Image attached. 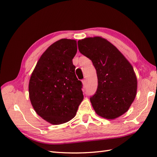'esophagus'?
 Instances as JSON below:
<instances>
[{
	"label": "esophagus",
	"mask_w": 157,
	"mask_h": 157,
	"mask_svg": "<svg viewBox=\"0 0 157 157\" xmlns=\"http://www.w3.org/2000/svg\"><path fill=\"white\" fill-rule=\"evenodd\" d=\"M82 83L83 86H85V85H86V80H85V79H83V80H82Z\"/></svg>",
	"instance_id": "34e87169"
}]
</instances>
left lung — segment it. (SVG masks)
Here are the masks:
<instances>
[{
    "instance_id": "1",
    "label": "left lung",
    "mask_w": 157,
    "mask_h": 157,
    "mask_svg": "<svg viewBox=\"0 0 157 157\" xmlns=\"http://www.w3.org/2000/svg\"><path fill=\"white\" fill-rule=\"evenodd\" d=\"M80 53L96 69L98 89L90 102L98 115L115 119L128 111L137 93V80L132 65L107 40L100 36L78 41Z\"/></svg>"
}]
</instances>
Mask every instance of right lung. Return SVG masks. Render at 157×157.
Instances as JSON below:
<instances>
[{
    "label": "right lung",
    "instance_id": "1",
    "mask_svg": "<svg viewBox=\"0 0 157 157\" xmlns=\"http://www.w3.org/2000/svg\"><path fill=\"white\" fill-rule=\"evenodd\" d=\"M77 52L75 40L56 41L42 54L30 77L31 105L38 115L52 124L71 121L83 100L82 82L76 77L72 61Z\"/></svg>",
    "mask_w": 157,
    "mask_h": 157
}]
</instances>
